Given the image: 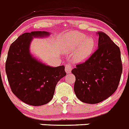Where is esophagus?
Here are the masks:
<instances>
[{
	"label": "esophagus",
	"instance_id": "esophagus-1",
	"mask_svg": "<svg viewBox=\"0 0 129 129\" xmlns=\"http://www.w3.org/2000/svg\"><path fill=\"white\" fill-rule=\"evenodd\" d=\"M72 68V65L71 64H66L65 70L66 72H67V74H70V73L71 72Z\"/></svg>",
	"mask_w": 129,
	"mask_h": 129
}]
</instances>
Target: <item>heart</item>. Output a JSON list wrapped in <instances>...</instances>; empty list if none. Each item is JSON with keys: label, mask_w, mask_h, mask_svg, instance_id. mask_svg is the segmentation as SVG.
<instances>
[{"label": "heart", "mask_w": 129, "mask_h": 129, "mask_svg": "<svg viewBox=\"0 0 129 129\" xmlns=\"http://www.w3.org/2000/svg\"><path fill=\"white\" fill-rule=\"evenodd\" d=\"M95 41L92 37H86L85 34L79 32L73 34L67 45V50L74 52L77 61H84L90 57L94 50Z\"/></svg>", "instance_id": "heart-1"}]
</instances>
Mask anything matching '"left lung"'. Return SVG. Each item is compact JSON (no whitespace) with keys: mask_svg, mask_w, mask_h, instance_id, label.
<instances>
[{"mask_svg":"<svg viewBox=\"0 0 129 129\" xmlns=\"http://www.w3.org/2000/svg\"><path fill=\"white\" fill-rule=\"evenodd\" d=\"M98 48L85 62L72 70L76 77L74 92L83 103L96 104L118 88L122 74L119 48L106 34L100 31Z\"/></svg>","mask_w":129,"mask_h":129,"instance_id":"8db88e82","label":"left lung"}]
</instances>
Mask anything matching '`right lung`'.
Returning a JSON list of instances; mask_svg holds the SVG:
<instances>
[{
    "label": "right lung",
    "mask_w": 129,
    "mask_h": 129,
    "mask_svg": "<svg viewBox=\"0 0 129 129\" xmlns=\"http://www.w3.org/2000/svg\"><path fill=\"white\" fill-rule=\"evenodd\" d=\"M48 31H31L20 35L9 49L6 72L11 91L24 103L41 106L52 100L57 83L66 76L64 67H50L30 53L35 37H48Z\"/></svg>",
    "instance_id": "1"
}]
</instances>
